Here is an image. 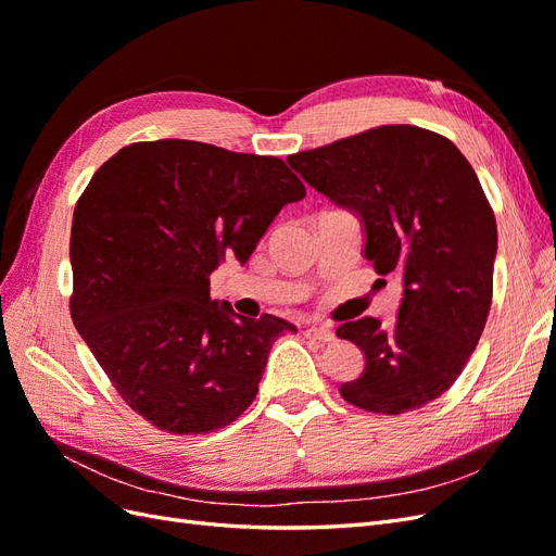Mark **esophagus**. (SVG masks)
Here are the masks:
<instances>
[{
  "mask_svg": "<svg viewBox=\"0 0 556 556\" xmlns=\"http://www.w3.org/2000/svg\"><path fill=\"white\" fill-rule=\"evenodd\" d=\"M304 333L308 336V339H315L319 343H331L336 339V333L329 327H308Z\"/></svg>",
  "mask_w": 556,
  "mask_h": 556,
  "instance_id": "esophagus-1",
  "label": "esophagus"
}]
</instances>
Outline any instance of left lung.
I'll return each mask as SVG.
<instances>
[{"label": "left lung", "mask_w": 556, "mask_h": 556, "mask_svg": "<svg viewBox=\"0 0 556 556\" xmlns=\"http://www.w3.org/2000/svg\"><path fill=\"white\" fill-rule=\"evenodd\" d=\"M288 164L359 217L364 257L403 285L392 327L362 317L336 329L366 359L341 396L380 415L427 406L459 378L492 306L496 220L473 166L450 139L413 125L368 129Z\"/></svg>", "instance_id": "left-lung-1"}]
</instances>
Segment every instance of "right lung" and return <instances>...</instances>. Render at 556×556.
Segmentation results:
<instances>
[{
    "instance_id": "right-lung-1",
    "label": "right lung",
    "mask_w": 556,
    "mask_h": 556,
    "mask_svg": "<svg viewBox=\"0 0 556 556\" xmlns=\"http://www.w3.org/2000/svg\"><path fill=\"white\" fill-rule=\"evenodd\" d=\"M306 188L278 157L199 141L131 143L78 199L72 319L127 406L169 433H208L257 396L268 352L296 327L211 299L225 257L241 266Z\"/></svg>"
}]
</instances>
